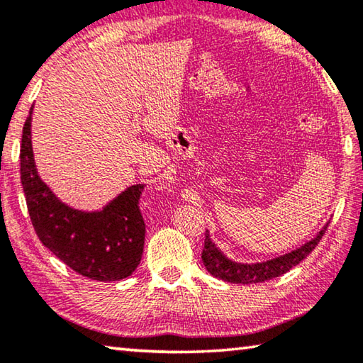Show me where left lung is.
<instances>
[{
	"label": "left lung",
	"mask_w": 363,
	"mask_h": 363,
	"mask_svg": "<svg viewBox=\"0 0 363 363\" xmlns=\"http://www.w3.org/2000/svg\"><path fill=\"white\" fill-rule=\"evenodd\" d=\"M328 224L312 238L311 242H307L304 247L291 251L285 256L275 257L266 262L259 264H238L229 261L227 257L220 253V251L214 247V243L210 240V235L205 233V245L203 251H201V261H203L208 272L214 277L223 279L230 284H261V281L272 280L275 277H280L281 274L288 272L294 266L306 259L311 255V251H314L318 243H320L322 237L325 235Z\"/></svg>",
	"instance_id": "left-lung-1"
}]
</instances>
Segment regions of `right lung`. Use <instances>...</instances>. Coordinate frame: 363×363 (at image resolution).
I'll list each match as a JSON object with an SVG mask.
<instances>
[{
  "label": "right lung",
  "instance_id": "right-lung-1",
  "mask_svg": "<svg viewBox=\"0 0 363 363\" xmlns=\"http://www.w3.org/2000/svg\"><path fill=\"white\" fill-rule=\"evenodd\" d=\"M32 108L22 130L21 182L36 235L77 274L91 280L126 279L139 266L145 223L139 208L143 184L126 189L102 211L82 213L52 195L35 169Z\"/></svg>",
  "mask_w": 363,
  "mask_h": 363
}]
</instances>
